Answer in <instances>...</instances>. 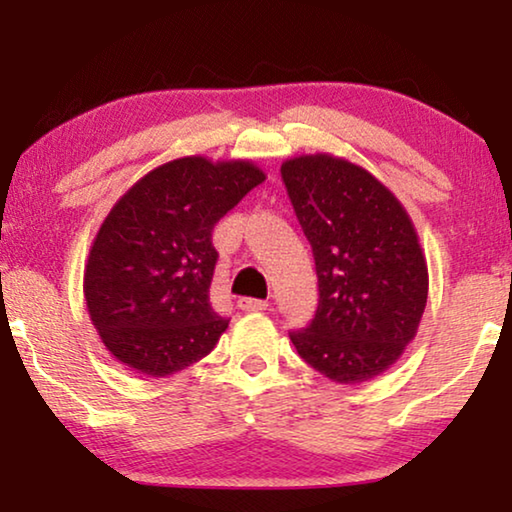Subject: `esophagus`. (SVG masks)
Segmentation results:
<instances>
[{"label": "esophagus", "instance_id": "34e87169", "mask_svg": "<svg viewBox=\"0 0 512 512\" xmlns=\"http://www.w3.org/2000/svg\"><path fill=\"white\" fill-rule=\"evenodd\" d=\"M237 305H240V310H244V312H263L265 307H268V300L240 298V300H237Z\"/></svg>", "mask_w": 512, "mask_h": 512}]
</instances>
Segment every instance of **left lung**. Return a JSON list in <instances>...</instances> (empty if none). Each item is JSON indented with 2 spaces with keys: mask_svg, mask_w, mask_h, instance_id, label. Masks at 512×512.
<instances>
[{
  "mask_svg": "<svg viewBox=\"0 0 512 512\" xmlns=\"http://www.w3.org/2000/svg\"><path fill=\"white\" fill-rule=\"evenodd\" d=\"M282 179L319 277L317 314L291 342L328 380H373L422 321L429 270L417 230L396 195L345 158H289Z\"/></svg>",
  "mask_w": 512,
  "mask_h": 512,
  "instance_id": "1",
  "label": "left lung"
}]
</instances>
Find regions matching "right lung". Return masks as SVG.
Instances as JSON below:
<instances>
[{"mask_svg": "<svg viewBox=\"0 0 512 512\" xmlns=\"http://www.w3.org/2000/svg\"><path fill=\"white\" fill-rule=\"evenodd\" d=\"M261 181L251 160L184 156L118 198L83 272L90 321L116 361L167 377L212 352L228 328L209 303L212 230Z\"/></svg>", "mask_w": 512, "mask_h": 512, "instance_id": "add662e5", "label": "right lung"}]
</instances>
